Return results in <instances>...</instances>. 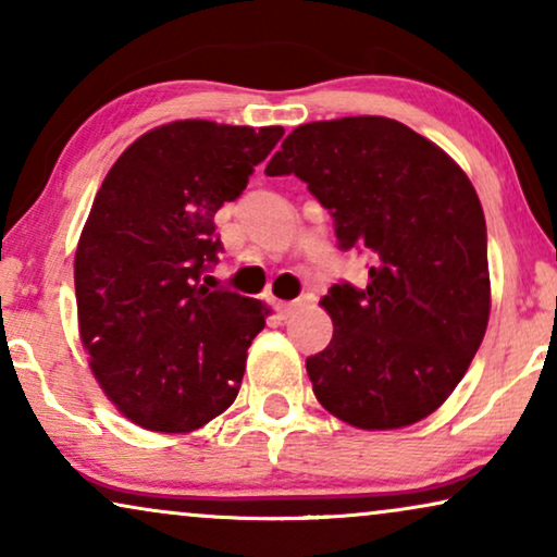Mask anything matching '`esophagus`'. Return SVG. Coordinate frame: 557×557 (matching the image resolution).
<instances>
[{"label":"esophagus","instance_id":"esophagus-1","mask_svg":"<svg viewBox=\"0 0 557 557\" xmlns=\"http://www.w3.org/2000/svg\"><path fill=\"white\" fill-rule=\"evenodd\" d=\"M299 307H301V301H278L276 311H278L281 319H292L296 311H299Z\"/></svg>","mask_w":557,"mask_h":557}]
</instances>
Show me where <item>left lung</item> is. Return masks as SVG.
Listing matches in <instances>:
<instances>
[{
    "label": "left lung",
    "instance_id": "8db88e82",
    "mask_svg": "<svg viewBox=\"0 0 557 557\" xmlns=\"http://www.w3.org/2000/svg\"><path fill=\"white\" fill-rule=\"evenodd\" d=\"M265 174L307 182L339 248L372 253L368 286L334 284L322 299L334 334L307 360L317 400L362 431L423 421L459 385L490 322L474 185L444 149L385 116L296 126Z\"/></svg>",
    "mask_w": 557,
    "mask_h": 557
}]
</instances>
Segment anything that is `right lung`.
<instances>
[{"instance_id": "obj_1", "label": "right lung", "mask_w": 557, "mask_h": 557, "mask_svg": "<svg viewBox=\"0 0 557 557\" xmlns=\"http://www.w3.org/2000/svg\"><path fill=\"white\" fill-rule=\"evenodd\" d=\"M281 126L172 121L106 174L75 248V304L90 372L116 410L189 433L233 406L269 307L200 286L218 261L215 215L240 197Z\"/></svg>"}]
</instances>
